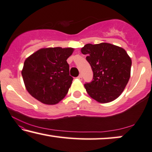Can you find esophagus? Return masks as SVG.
<instances>
[{
    "label": "esophagus",
    "mask_w": 152,
    "mask_h": 152,
    "mask_svg": "<svg viewBox=\"0 0 152 152\" xmlns=\"http://www.w3.org/2000/svg\"><path fill=\"white\" fill-rule=\"evenodd\" d=\"M77 78H78L79 80H82V79H83V78H82V75H81V74H80V75H79L78 77H77Z\"/></svg>",
    "instance_id": "34e87169"
}]
</instances>
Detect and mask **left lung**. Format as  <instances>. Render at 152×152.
I'll return each mask as SVG.
<instances>
[{"label": "left lung", "instance_id": "left-lung-1", "mask_svg": "<svg viewBox=\"0 0 152 152\" xmlns=\"http://www.w3.org/2000/svg\"><path fill=\"white\" fill-rule=\"evenodd\" d=\"M93 72V80L86 83L89 96L101 103L116 99L130 78L132 60L124 49L102 42L87 44L81 49Z\"/></svg>", "mask_w": 152, "mask_h": 152}]
</instances>
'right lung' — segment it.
Instances as JSON below:
<instances>
[{"instance_id": "1", "label": "right lung", "mask_w": 152, "mask_h": 152, "mask_svg": "<svg viewBox=\"0 0 152 152\" xmlns=\"http://www.w3.org/2000/svg\"><path fill=\"white\" fill-rule=\"evenodd\" d=\"M73 51L70 48H43L25 60L22 76L34 98L44 104H54L67 95L73 80L67 59Z\"/></svg>"}]
</instances>
